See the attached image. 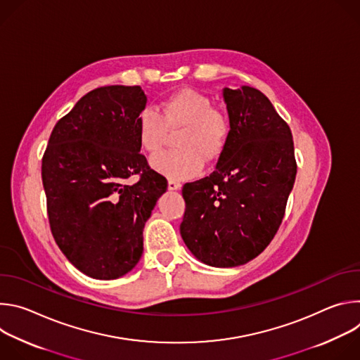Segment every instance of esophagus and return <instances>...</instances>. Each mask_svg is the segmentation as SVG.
Here are the masks:
<instances>
[{
    "mask_svg": "<svg viewBox=\"0 0 360 360\" xmlns=\"http://www.w3.org/2000/svg\"><path fill=\"white\" fill-rule=\"evenodd\" d=\"M168 188H169V191H179V189H181V184L176 182V181L169 179V181H168Z\"/></svg>",
    "mask_w": 360,
    "mask_h": 360,
    "instance_id": "1",
    "label": "esophagus"
}]
</instances>
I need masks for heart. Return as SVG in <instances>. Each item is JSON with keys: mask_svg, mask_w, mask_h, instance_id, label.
<instances>
[{"mask_svg": "<svg viewBox=\"0 0 360 360\" xmlns=\"http://www.w3.org/2000/svg\"><path fill=\"white\" fill-rule=\"evenodd\" d=\"M181 128L184 132L176 142L179 149L158 153L150 160L153 171L178 181L195 176L203 160L218 158L229 132L228 120L214 110V101L189 88L164 99L160 111L150 107L142 110L136 121L139 143L149 153L164 146L168 131Z\"/></svg>", "mask_w": 360, "mask_h": 360, "instance_id": "obj_1", "label": "heart"}]
</instances>
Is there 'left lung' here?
I'll use <instances>...</instances> for the list:
<instances>
[{"instance_id":"obj_1","label":"left lung","mask_w":360,"mask_h":360,"mask_svg":"<svg viewBox=\"0 0 360 360\" xmlns=\"http://www.w3.org/2000/svg\"><path fill=\"white\" fill-rule=\"evenodd\" d=\"M229 132L215 171L184 185L181 236L215 268L245 265L271 243L296 176L292 132L272 102L248 85L224 88Z\"/></svg>"}]
</instances>
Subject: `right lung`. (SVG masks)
I'll list each match as a JSON object with an SVG mask.
<instances>
[{"instance_id":"obj_1","label":"right lung","mask_w":360,"mask_h":360,"mask_svg":"<svg viewBox=\"0 0 360 360\" xmlns=\"http://www.w3.org/2000/svg\"><path fill=\"white\" fill-rule=\"evenodd\" d=\"M145 105L141 86L96 88L57 122L44 153L51 232L65 258L94 279H117L136 266L145 222L168 188L139 153L136 121ZM135 173L140 181L127 186Z\"/></svg>"}]
</instances>
